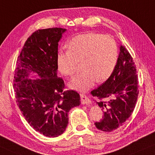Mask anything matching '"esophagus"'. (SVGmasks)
<instances>
[{
  "instance_id": "obj_1",
  "label": "esophagus",
  "mask_w": 155,
  "mask_h": 155,
  "mask_svg": "<svg viewBox=\"0 0 155 155\" xmlns=\"http://www.w3.org/2000/svg\"><path fill=\"white\" fill-rule=\"evenodd\" d=\"M81 101L83 104H91V100L88 96L84 94H81Z\"/></svg>"
}]
</instances>
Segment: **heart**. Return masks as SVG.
Wrapping results in <instances>:
<instances>
[{"instance_id": "b5f03b06", "label": "heart", "mask_w": 155, "mask_h": 155, "mask_svg": "<svg viewBox=\"0 0 155 155\" xmlns=\"http://www.w3.org/2000/svg\"><path fill=\"white\" fill-rule=\"evenodd\" d=\"M67 45L69 50H60L57 55L59 70L72 77L78 62H81L83 70L71 80V88L86 91L96 81H104L112 75L119 56L118 46L112 36L89 32L74 36Z\"/></svg>"}]
</instances>
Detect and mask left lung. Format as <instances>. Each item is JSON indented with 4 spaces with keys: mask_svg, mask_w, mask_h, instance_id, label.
Returning a JSON list of instances; mask_svg holds the SVG:
<instances>
[{
    "mask_svg": "<svg viewBox=\"0 0 155 155\" xmlns=\"http://www.w3.org/2000/svg\"><path fill=\"white\" fill-rule=\"evenodd\" d=\"M138 76L133 58L124 45L120 52L115 69L105 82L91 91L93 97L103 110L104 115L100 121L95 122L97 128L102 131L116 130L134 112L139 93ZM107 98V101L103 100Z\"/></svg>",
    "mask_w": 155,
    "mask_h": 155,
    "instance_id": "obj_1",
    "label": "left lung"
}]
</instances>
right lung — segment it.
Returning a JSON list of instances; mask_svg holds the SVG:
<instances>
[{"instance_id":"1","label":"right lung","mask_w":155,"mask_h":155,"mask_svg":"<svg viewBox=\"0 0 155 155\" xmlns=\"http://www.w3.org/2000/svg\"><path fill=\"white\" fill-rule=\"evenodd\" d=\"M65 31L55 27L34 31L26 41L15 71L17 105L29 125L49 138L64 133L69 110L81 104L79 94L64 91V81L57 75L58 42ZM31 71L41 78L27 79Z\"/></svg>"}]
</instances>
